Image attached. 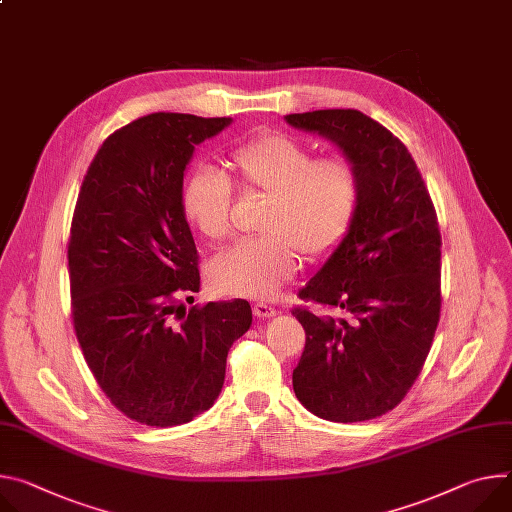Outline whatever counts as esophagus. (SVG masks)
<instances>
[{
  "mask_svg": "<svg viewBox=\"0 0 512 512\" xmlns=\"http://www.w3.org/2000/svg\"><path fill=\"white\" fill-rule=\"evenodd\" d=\"M253 314H255L257 318H271V316H275V314H277V310H275L273 306H269V304L259 302V304H255V306H253Z\"/></svg>",
  "mask_w": 512,
  "mask_h": 512,
  "instance_id": "34e87169",
  "label": "esophagus"
}]
</instances>
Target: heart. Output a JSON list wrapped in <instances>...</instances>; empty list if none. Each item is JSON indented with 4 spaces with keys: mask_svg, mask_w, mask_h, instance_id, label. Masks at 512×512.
Returning a JSON list of instances; mask_svg holds the SVG:
<instances>
[{
    "mask_svg": "<svg viewBox=\"0 0 512 512\" xmlns=\"http://www.w3.org/2000/svg\"><path fill=\"white\" fill-rule=\"evenodd\" d=\"M226 167L243 192L267 196L259 230L218 253L212 284L237 298L269 300L308 259L329 255L349 232L363 198L361 173L343 157L316 153L286 134H261L228 153ZM232 185L214 167L194 169L183 183L181 206L198 235L210 243L230 230Z\"/></svg>",
    "mask_w": 512,
    "mask_h": 512,
    "instance_id": "obj_1",
    "label": "heart"
}]
</instances>
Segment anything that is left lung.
<instances>
[{"label": "left lung", "instance_id": "8db88e82", "mask_svg": "<svg viewBox=\"0 0 512 512\" xmlns=\"http://www.w3.org/2000/svg\"><path fill=\"white\" fill-rule=\"evenodd\" d=\"M335 145L361 173L363 198L345 235L300 298L343 316L292 314L306 331L294 369L296 398L333 423L392 410L429 355L441 312V232L408 149L359 110L284 116Z\"/></svg>", "mask_w": 512, "mask_h": 512}]
</instances>
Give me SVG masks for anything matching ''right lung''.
I'll use <instances>...</instances> for the list:
<instances>
[{"mask_svg":"<svg viewBox=\"0 0 512 512\" xmlns=\"http://www.w3.org/2000/svg\"><path fill=\"white\" fill-rule=\"evenodd\" d=\"M232 118L157 112L110 134L77 198L69 277L85 361L112 404L136 423L177 427L218 398L226 355L251 322L247 300L208 302L181 206L194 151ZM194 300V298H192Z\"/></svg>","mask_w":512,"mask_h":512,"instance_id":"1","label":"right lung"}]
</instances>
